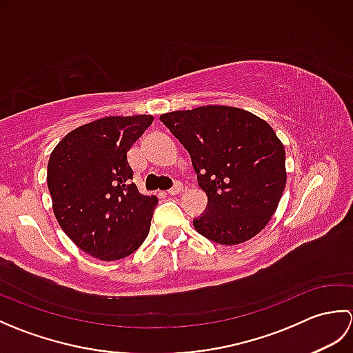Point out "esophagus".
<instances>
[{
  "mask_svg": "<svg viewBox=\"0 0 353 353\" xmlns=\"http://www.w3.org/2000/svg\"><path fill=\"white\" fill-rule=\"evenodd\" d=\"M182 190H183V185L181 182H176L174 186L168 190V194H170V196H177L179 192H182Z\"/></svg>",
  "mask_w": 353,
  "mask_h": 353,
  "instance_id": "1",
  "label": "esophagus"
}]
</instances>
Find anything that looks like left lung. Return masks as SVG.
<instances>
[{"label": "left lung", "mask_w": 353, "mask_h": 353, "mask_svg": "<svg viewBox=\"0 0 353 353\" xmlns=\"http://www.w3.org/2000/svg\"><path fill=\"white\" fill-rule=\"evenodd\" d=\"M161 121L188 150L208 196L205 212L192 221L199 234L223 245L258 235L287 183L285 150L268 123L229 106L168 112Z\"/></svg>", "instance_id": "left-lung-1"}]
</instances>
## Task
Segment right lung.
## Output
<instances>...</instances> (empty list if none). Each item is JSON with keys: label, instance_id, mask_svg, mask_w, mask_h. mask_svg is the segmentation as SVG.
I'll return each instance as SVG.
<instances>
[{"label": "right lung", "instance_id": "add662e5", "mask_svg": "<svg viewBox=\"0 0 353 353\" xmlns=\"http://www.w3.org/2000/svg\"><path fill=\"white\" fill-rule=\"evenodd\" d=\"M152 123V115L97 119L66 134L50 156L52 211L72 243L97 259L129 256L148 235L157 197L139 194L127 152Z\"/></svg>", "mask_w": 353, "mask_h": 353}]
</instances>
